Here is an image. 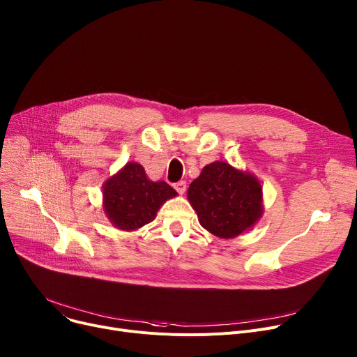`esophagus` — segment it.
<instances>
[{"instance_id":"34e87169","label":"esophagus","mask_w":357,"mask_h":357,"mask_svg":"<svg viewBox=\"0 0 357 357\" xmlns=\"http://www.w3.org/2000/svg\"><path fill=\"white\" fill-rule=\"evenodd\" d=\"M174 188L176 189L178 194H185V191H186V182L185 181H179V182H176L174 185Z\"/></svg>"}]
</instances>
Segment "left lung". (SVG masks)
Masks as SVG:
<instances>
[{"instance_id": "obj_1", "label": "left lung", "mask_w": 357, "mask_h": 357, "mask_svg": "<svg viewBox=\"0 0 357 357\" xmlns=\"http://www.w3.org/2000/svg\"><path fill=\"white\" fill-rule=\"evenodd\" d=\"M188 199L201 225L221 238L251 228L263 213V188L255 176L227 162H212L189 185Z\"/></svg>"}]
</instances>
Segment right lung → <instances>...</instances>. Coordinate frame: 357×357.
Here are the masks:
<instances>
[{
	"label": "right lung",
	"instance_id": "right-lung-1",
	"mask_svg": "<svg viewBox=\"0 0 357 357\" xmlns=\"http://www.w3.org/2000/svg\"><path fill=\"white\" fill-rule=\"evenodd\" d=\"M176 197L175 189L163 181L148 179L144 166L129 162L103 186L105 211L119 229L132 231L153 221L158 209Z\"/></svg>",
	"mask_w": 357,
	"mask_h": 357
}]
</instances>
